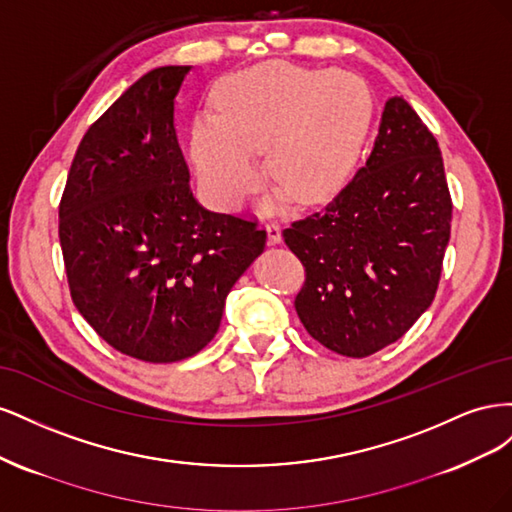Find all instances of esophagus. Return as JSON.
<instances>
[{
  "instance_id": "34e87169",
  "label": "esophagus",
  "mask_w": 512,
  "mask_h": 512,
  "mask_svg": "<svg viewBox=\"0 0 512 512\" xmlns=\"http://www.w3.org/2000/svg\"><path fill=\"white\" fill-rule=\"evenodd\" d=\"M267 235H269V243L271 245H277L282 241V228H280V224L277 222H269L267 224Z\"/></svg>"
}]
</instances>
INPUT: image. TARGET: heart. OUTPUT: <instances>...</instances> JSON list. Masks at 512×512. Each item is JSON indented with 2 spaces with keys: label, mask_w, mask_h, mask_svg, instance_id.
Returning <instances> with one entry per match:
<instances>
[{
  "label": "heart",
  "mask_w": 512,
  "mask_h": 512,
  "mask_svg": "<svg viewBox=\"0 0 512 512\" xmlns=\"http://www.w3.org/2000/svg\"><path fill=\"white\" fill-rule=\"evenodd\" d=\"M218 102L220 115L198 117L192 153L211 203L224 211L254 190L262 147L269 177L294 200L329 198L348 179L374 113L363 76L286 61L230 76Z\"/></svg>",
  "instance_id": "1"
}]
</instances>
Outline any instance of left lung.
Masks as SVG:
<instances>
[{
	"instance_id": "8db88e82",
	"label": "left lung",
	"mask_w": 512,
	"mask_h": 512,
	"mask_svg": "<svg viewBox=\"0 0 512 512\" xmlns=\"http://www.w3.org/2000/svg\"><path fill=\"white\" fill-rule=\"evenodd\" d=\"M451 218L436 136L395 96L365 166L282 232L305 267L294 307L307 333L352 359L404 337L436 297Z\"/></svg>"
}]
</instances>
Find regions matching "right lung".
<instances>
[{"label": "right lung", "instance_id": "right-lung-1", "mask_svg": "<svg viewBox=\"0 0 512 512\" xmlns=\"http://www.w3.org/2000/svg\"><path fill=\"white\" fill-rule=\"evenodd\" d=\"M190 66L147 72L91 123L59 203L72 301L108 346L145 363L203 350L262 254L256 220L196 203L175 132Z\"/></svg>", "mask_w": 512, "mask_h": 512}]
</instances>
